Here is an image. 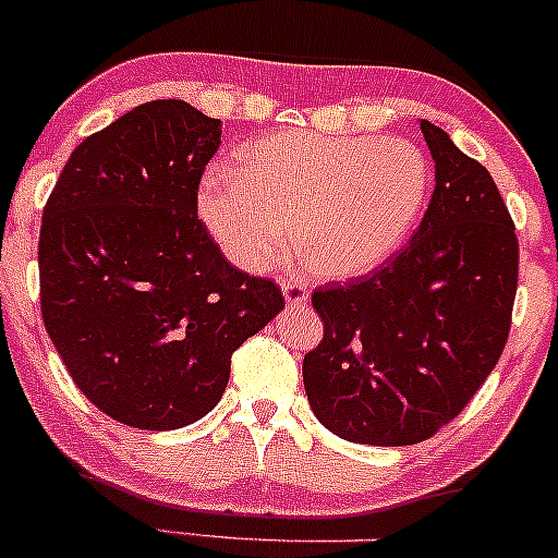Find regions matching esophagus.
I'll return each mask as SVG.
<instances>
[{"label": "esophagus", "instance_id": "1", "mask_svg": "<svg viewBox=\"0 0 558 558\" xmlns=\"http://www.w3.org/2000/svg\"><path fill=\"white\" fill-rule=\"evenodd\" d=\"M283 296H286L288 306L301 310V306H306V301H310V288H306L296 278H286L283 280Z\"/></svg>", "mask_w": 558, "mask_h": 558}]
</instances>
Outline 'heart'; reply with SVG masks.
Here are the masks:
<instances>
[{"mask_svg": "<svg viewBox=\"0 0 558 558\" xmlns=\"http://www.w3.org/2000/svg\"><path fill=\"white\" fill-rule=\"evenodd\" d=\"M427 191L430 162L412 141L283 131L241 146L239 172L202 178L198 217L241 270L272 267L291 226L306 270L345 280L399 252Z\"/></svg>", "mask_w": 558, "mask_h": 558, "instance_id": "obj_1", "label": "heart"}]
</instances>
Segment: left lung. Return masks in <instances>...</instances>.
Returning <instances> with one entry per match:
<instances>
[{
	"instance_id": "8db88e82",
	"label": "left lung",
	"mask_w": 558,
	"mask_h": 558,
	"mask_svg": "<svg viewBox=\"0 0 558 558\" xmlns=\"http://www.w3.org/2000/svg\"><path fill=\"white\" fill-rule=\"evenodd\" d=\"M435 191L380 270L317 288L323 341L304 356L315 417L351 444L412 446L470 403L501 356L520 243L490 172L420 120Z\"/></svg>"
}]
</instances>
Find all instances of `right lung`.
I'll use <instances>...</instances> for the list:
<instances>
[{"label":"right lung","mask_w":558,"mask_h":558,"mask_svg":"<svg viewBox=\"0 0 558 558\" xmlns=\"http://www.w3.org/2000/svg\"><path fill=\"white\" fill-rule=\"evenodd\" d=\"M220 136V120L189 101H146L75 146L44 207L49 338L81 393L138 430L213 412L233 351L286 306L196 217Z\"/></svg>","instance_id":"add662e5"}]
</instances>
